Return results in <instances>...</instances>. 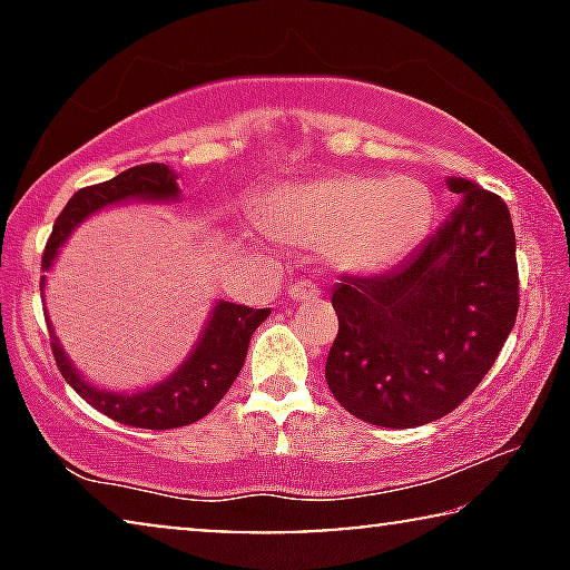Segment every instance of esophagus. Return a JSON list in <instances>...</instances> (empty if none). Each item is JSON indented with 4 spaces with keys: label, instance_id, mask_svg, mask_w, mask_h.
Listing matches in <instances>:
<instances>
[{
    "label": "esophagus",
    "instance_id": "esophagus-1",
    "mask_svg": "<svg viewBox=\"0 0 570 570\" xmlns=\"http://www.w3.org/2000/svg\"><path fill=\"white\" fill-rule=\"evenodd\" d=\"M318 287L314 283H295L287 287V298L301 303V301H311V298H318Z\"/></svg>",
    "mask_w": 570,
    "mask_h": 570
}]
</instances>
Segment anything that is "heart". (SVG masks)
Segmentation results:
<instances>
[{
    "label": "heart",
    "instance_id": "obj_1",
    "mask_svg": "<svg viewBox=\"0 0 570 570\" xmlns=\"http://www.w3.org/2000/svg\"><path fill=\"white\" fill-rule=\"evenodd\" d=\"M431 225L433 199L423 184L347 174L275 191L254 228L262 238L322 248L340 272L373 275L415 252Z\"/></svg>",
    "mask_w": 570,
    "mask_h": 570
}]
</instances>
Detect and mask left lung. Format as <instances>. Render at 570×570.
I'll return each mask as SVG.
<instances>
[{"mask_svg": "<svg viewBox=\"0 0 570 570\" xmlns=\"http://www.w3.org/2000/svg\"><path fill=\"white\" fill-rule=\"evenodd\" d=\"M459 205L400 267L342 277L326 384L350 415L415 428L456 410L495 363L519 311L517 236L495 194L466 178Z\"/></svg>", "mask_w": 570, "mask_h": 570, "instance_id": "left-lung-1", "label": "left lung"}]
</instances>
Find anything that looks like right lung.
<instances>
[{"instance_id": "obj_1", "label": "right lung", "mask_w": 570, "mask_h": 570, "mask_svg": "<svg viewBox=\"0 0 570 570\" xmlns=\"http://www.w3.org/2000/svg\"><path fill=\"white\" fill-rule=\"evenodd\" d=\"M178 197H181L178 174L170 170L166 163L135 166L114 176L111 181L85 186L67 202V207L61 209L57 223H53L41 262L43 272L53 267L61 246L67 244L77 225L100 213V209L124 205V202H176ZM46 275L41 277V295ZM267 316L269 308H248L238 306V303L215 301L205 330H202L191 353L186 355V361H181V365L170 371L166 379H160L158 384L137 389V392H108V389L96 386L92 381L85 379L75 368V363L69 361L65 347H61L49 314H46V322H49L53 357H57L61 376L85 402L116 420V423L166 431V428L197 423L223 400L240 368H244L252 334L259 330V324Z\"/></svg>"}]
</instances>
